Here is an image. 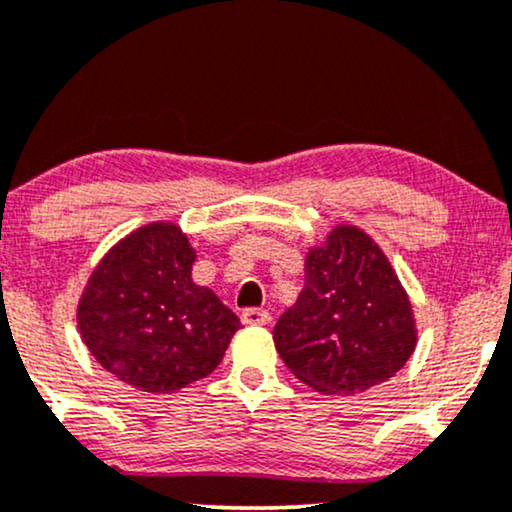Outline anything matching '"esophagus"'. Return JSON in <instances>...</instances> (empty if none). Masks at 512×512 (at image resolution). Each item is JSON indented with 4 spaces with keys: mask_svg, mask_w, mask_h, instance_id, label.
Segmentation results:
<instances>
[{
    "mask_svg": "<svg viewBox=\"0 0 512 512\" xmlns=\"http://www.w3.org/2000/svg\"><path fill=\"white\" fill-rule=\"evenodd\" d=\"M241 319L245 326H269L271 323V314L267 309H257V307H250V309H243Z\"/></svg>",
    "mask_w": 512,
    "mask_h": 512,
    "instance_id": "1",
    "label": "esophagus"
}]
</instances>
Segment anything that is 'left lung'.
<instances>
[{
  "label": "left lung",
  "mask_w": 512,
  "mask_h": 512,
  "mask_svg": "<svg viewBox=\"0 0 512 512\" xmlns=\"http://www.w3.org/2000/svg\"><path fill=\"white\" fill-rule=\"evenodd\" d=\"M283 364L321 394L385 383L418 342L416 316L387 255L364 229L335 224L304 255V288L274 328Z\"/></svg>",
  "instance_id": "left-lung-1"
}]
</instances>
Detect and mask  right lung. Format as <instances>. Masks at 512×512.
I'll use <instances>...</instances> for the list:
<instances>
[{"label":"right lung","mask_w":512,"mask_h":512,"mask_svg":"<svg viewBox=\"0 0 512 512\" xmlns=\"http://www.w3.org/2000/svg\"><path fill=\"white\" fill-rule=\"evenodd\" d=\"M196 248L177 222H151L101 257L77 302V328L113 378L177 392L210 375L241 319L191 271Z\"/></svg>","instance_id":"right-lung-1"}]
</instances>
